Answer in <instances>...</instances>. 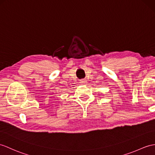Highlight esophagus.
Instances as JSON below:
<instances>
[{
    "mask_svg": "<svg viewBox=\"0 0 155 155\" xmlns=\"http://www.w3.org/2000/svg\"><path fill=\"white\" fill-rule=\"evenodd\" d=\"M80 84H85V83H86V80H84V79H82V80H80Z\"/></svg>",
    "mask_w": 155,
    "mask_h": 155,
    "instance_id": "esophagus-1",
    "label": "esophagus"
}]
</instances>
